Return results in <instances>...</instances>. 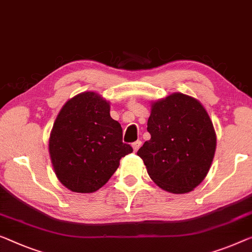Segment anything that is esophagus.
Here are the masks:
<instances>
[{"label":"esophagus","instance_id":"obj_1","mask_svg":"<svg viewBox=\"0 0 252 252\" xmlns=\"http://www.w3.org/2000/svg\"><path fill=\"white\" fill-rule=\"evenodd\" d=\"M140 146H141V141H140V140L134 141L133 144H132V148H133L134 152H137V150H138L139 148H140Z\"/></svg>","mask_w":252,"mask_h":252}]
</instances>
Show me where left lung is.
<instances>
[{"label":"left lung","instance_id":"left-lung-1","mask_svg":"<svg viewBox=\"0 0 252 252\" xmlns=\"http://www.w3.org/2000/svg\"><path fill=\"white\" fill-rule=\"evenodd\" d=\"M147 130L150 139L137 155L150 179L175 194L200 185L216 149L215 129L202 104L181 93L153 102Z\"/></svg>","mask_w":252,"mask_h":252}]
</instances>
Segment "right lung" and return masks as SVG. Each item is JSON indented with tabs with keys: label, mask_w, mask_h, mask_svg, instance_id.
I'll return each instance as SVG.
<instances>
[{
	"label": "right lung",
	"mask_w": 252,
	"mask_h": 252,
	"mask_svg": "<svg viewBox=\"0 0 252 252\" xmlns=\"http://www.w3.org/2000/svg\"><path fill=\"white\" fill-rule=\"evenodd\" d=\"M59 181L79 193L95 192L132 153L122 142V127L110 115V102L94 92L78 94L63 105L48 141Z\"/></svg>",
	"instance_id": "1"
}]
</instances>
